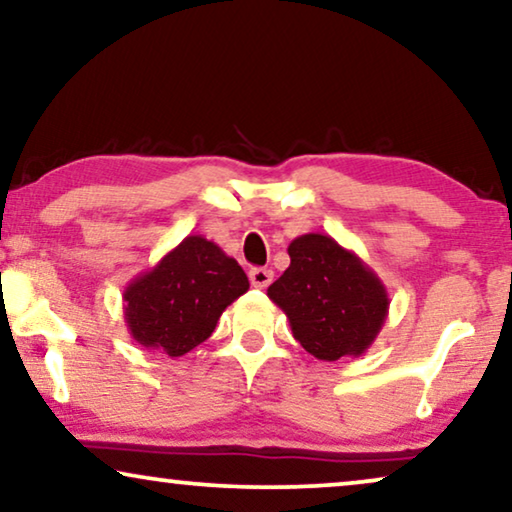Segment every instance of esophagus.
Instances as JSON below:
<instances>
[{"mask_svg":"<svg viewBox=\"0 0 512 512\" xmlns=\"http://www.w3.org/2000/svg\"><path fill=\"white\" fill-rule=\"evenodd\" d=\"M272 277H275V272L268 268H251V272H249L251 286H256V289H268Z\"/></svg>","mask_w":512,"mask_h":512,"instance_id":"34e87169","label":"esophagus"}]
</instances>
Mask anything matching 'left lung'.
Segmentation results:
<instances>
[{
	"label": "left lung",
	"instance_id": "obj_1",
	"mask_svg": "<svg viewBox=\"0 0 512 512\" xmlns=\"http://www.w3.org/2000/svg\"><path fill=\"white\" fill-rule=\"evenodd\" d=\"M291 265L270 284L293 338L321 361L361 356L389 314L382 279L331 235L307 233L289 244Z\"/></svg>",
	"mask_w": 512,
	"mask_h": 512
}]
</instances>
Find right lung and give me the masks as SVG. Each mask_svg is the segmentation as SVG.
I'll list each match as a JSON object with an SVG mask.
<instances>
[{
  "label": "right lung",
  "mask_w": 512,
  "mask_h": 512,
  "mask_svg": "<svg viewBox=\"0 0 512 512\" xmlns=\"http://www.w3.org/2000/svg\"><path fill=\"white\" fill-rule=\"evenodd\" d=\"M247 291L235 258L207 237L188 235L125 286V324L132 340L174 359L205 342L223 310Z\"/></svg>",
  "instance_id": "obj_1"
}]
</instances>
